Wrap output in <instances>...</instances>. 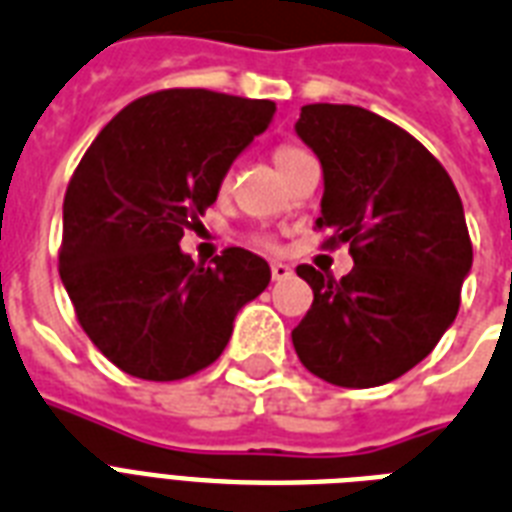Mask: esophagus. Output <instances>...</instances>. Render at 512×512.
<instances>
[{"mask_svg": "<svg viewBox=\"0 0 512 512\" xmlns=\"http://www.w3.org/2000/svg\"><path fill=\"white\" fill-rule=\"evenodd\" d=\"M269 269H272V280H288L293 275V269L288 264H280V261H275Z\"/></svg>", "mask_w": 512, "mask_h": 512, "instance_id": "esophagus-1", "label": "esophagus"}]
</instances>
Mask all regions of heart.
<instances>
[{
    "instance_id": "heart-1",
    "label": "heart",
    "mask_w": 512,
    "mask_h": 512,
    "mask_svg": "<svg viewBox=\"0 0 512 512\" xmlns=\"http://www.w3.org/2000/svg\"><path fill=\"white\" fill-rule=\"evenodd\" d=\"M304 154H307V152H301L299 146H277V149H275L277 170H280V173H285V170L291 168L293 162L299 160V157H304ZM219 186H221V192H224V189L229 186L227 178H221ZM253 243L259 245V248H267V251H272V248H275V245H272V240H267V237H253Z\"/></svg>"
}]
</instances>
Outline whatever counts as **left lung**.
<instances>
[{
    "label": "left lung",
    "mask_w": 512,
    "mask_h": 512,
    "mask_svg": "<svg viewBox=\"0 0 512 512\" xmlns=\"http://www.w3.org/2000/svg\"><path fill=\"white\" fill-rule=\"evenodd\" d=\"M296 133L320 157L326 248L350 245V275L299 264L315 299L291 331L307 371L376 387L425 360L459 312L473 264L465 211L446 168L417 138L350 104L301 106Z\"/></svg>",
    "instance_id": "obj_1"
}]
</instances>
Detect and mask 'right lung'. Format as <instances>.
Wrapping results in <instances>:
<instances>
[{
	"instance_id": "add662e5",
	"label": "right lung",
	"mask_w": 512,
	"mask_h": 512,
	"mask_svg": "<svg viewBox=\"0 0 512 512\" xmlns=\"http://www.w3.org/2000/svg\"><path fill=\"white\" fill-rule=\"evenodd\" d=\"M272 117L275 101L170 87L87 146L63 197L58 272L82 331L125 374L176 382L208 368L237 310L269 285L256 253L227 248L205 267L178 243Z\"/></svg>"
}]
</instances>
